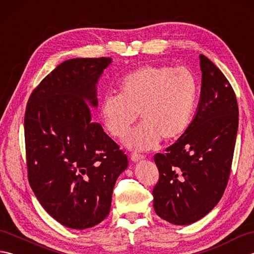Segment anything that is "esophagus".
Listing matches in <instances>:
<instances>
[{
    "instance_id": "1",
    "label": "esophagus",
    "mask_w": 254,
    "mask_h": 254,
    "mask_svg": "<svg viewBox=\"0 0 254 254\" xmlns=\"http://www.w3.org/2000/svg\"><path fill=\"white\" fill-rule=\"evenodd\" d=\"M143 158H144V155H142V154H138V153H132L131 154V159H132V161H134V163H135V161L141 160Z\"/></svg>"
}]
</instances>
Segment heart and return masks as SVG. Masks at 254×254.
<instances>
[{
    "mask_svg": "<svg viewBox=\"0 0 254 254\" xmlns=\"http://www.w3.org/2000/svg\"><path fill=\"white\" fill-rule=\"evenodd\" d=\"M120 94H108L100 105L107 132L122 138L139 113L142 124L126 138L127 147L147 150L179 138L190 126L198 98V79L190 68L145 65L127 74Z\"/></svg>",
    "mask_w": 254,
    "mask_h": 254,
    "instance_id": "1",
    "label": "heart"
}]
</instances>
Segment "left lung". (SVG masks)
Masks as SVG:
<instances>
[{
    "mask_svg": "<svg viewBox=\"0 0 254 254\" xmlns=\"http://www.w3.org/2000/svg\"><path fill=\"white\" fill-rule=\"evenodd\" d=\"M201 99L196 115L165 154L154 156L159 179L154 209L175 225H190L208 214L227 187L238 131L239 110L228 79L199 55Z\"/></svg>",
    "mask_w": 254,
    "mask_h": 254,
    "instance_id": "obj_1",
    "label": "left lung"
}]
</instances>
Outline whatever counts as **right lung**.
<instances>
[{"instance_id": "right-lung-1", "label": "right lung", "mask_w": 254, "mask_h": 254, "mask_svg": "<svg viewBox=\"0 0 254 254\" xmlns=\"http://www.w3.org/2000/svg\"><path fill=\"white\" fill-rule=\"evenodd\" d=\"M110 58L64 61L32 90L26 106L29 185L48 214L73 229L94 227L110 212L127 157L94 121L96 84Z\"/></svg>"}]
</instances>
